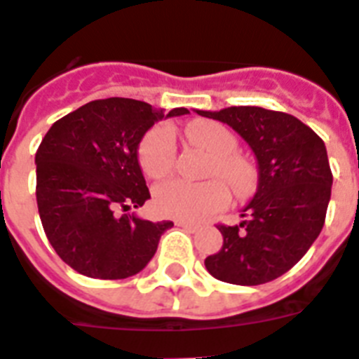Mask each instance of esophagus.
Returning <instances> with one entry per match:
<instances>
[{"mask_svg":"<svg viewBox=\"0 0 359 359\" xmlns=\"http://www.w3.org/2000/svg\"><path fill=\"white\" fill-rule=\"evenodd\" d=\"M176 225L183 226V229H185V231H189V232L200 231V225H196V223H189V222H182V219H180V222H176Z\"/></svg>","mask_w":359,"mask_h":359,"instance_id":"obj_1","label":"esophagus"}]
</instances>
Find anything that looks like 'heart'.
Here are the masks:
<instances>
[{"label":"heart","instance_id":"1","mask_svg":"<svg viewBox=\"0 0 359 359\" xmlns=\"http://www.w3.org/2000/svg\"><path fill=\"white\" fill-rule=\"evenodd\" d=\"M185 136L189 142L212 154L207 177L219 180L201 183L172 180L159 185L154 191V207L161 216L176 217L182 222H200L225 209L231 201V192L224 181L240 198L256 191V167L238 154L240 143L231 128L217 121L200 119L185 128ZM137 161L143 174L150 180H161L172 172L176 165V134L172 128L168 125H156L150 128L137 147Z\"/></svg>","mask_w":359,"mask_h":359}]
</instances>
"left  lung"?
<instances>
[{
	"instance_id": "8db88e82",
	"label": "left lung",
	"mask_w": 359,
	"mask_h": 359,
	"mask_svg": "<svg viewBox=\"0 0 359 359\" xmlns=\"http://www.w3.org/2000/svg\"><path fill=\"white\" fill-rule=\"evenodd\" d=\"M198 114L231 125L258 158L259 185L245 207V222L217 223L219 252L205 259L216 280L262 285L280 278L320 236L330 200L325 143L298 118L262 107H229Z\"/></svg>"
}]
</instances>
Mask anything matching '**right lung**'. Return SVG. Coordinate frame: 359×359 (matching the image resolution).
<instances>
[{
    "mask_svg": "<svg viewBox=\"0 0 359 359\" xmlns=\"http://www.w3.org/2000/svg\"><path fill=\"white\" fill-rule=\"evenodd\" d=\"M187 112L174 109L168 116ZM163 116L137 100H94L57 119L39 143L36 201L43 231L79 274L97 280L137 274L174 225L125 214L150 198L137 145Z\"/></svg>",
    "mask_w": 359,
    "mask_h": 359,
    "instance_id": "right-lung-1",
    "label": "right lung"
}]
</instances>
